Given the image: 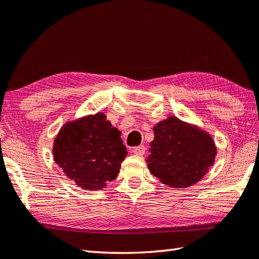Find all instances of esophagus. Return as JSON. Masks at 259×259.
<instances>
[{
  "label": "esophagus",
  "mask_w": 259,
  "mask_h": 259,
  "mask_svg": "<svg viewBox=\"0 0 259 259\" xmlns=\"http://www.w3.org/2000/svg\"><path fill=\"white\" fill-rule=\"evenodd\" d=\"M133 153L136 155H144L145 154V146L140 145V146H137V147H134Z\"/></svg>",
  "instance_id": "34e87169"
}]
</instances>
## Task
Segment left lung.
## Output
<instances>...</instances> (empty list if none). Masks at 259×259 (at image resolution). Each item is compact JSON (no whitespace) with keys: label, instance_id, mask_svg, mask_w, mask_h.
<instances>
[{"label":"left lung","instance_id":"1","mask_svg":"<svg viewBox=\"0 0 259 259\" xmlns=\"http://www.w3.org/2000/svg\"><path fill=\"white\" fill-rule=\"evenodd\" d=\"M215 155L216 147L209 134L170 116L154 126L147 166L164 185L187 188L207 173Z\"/></svg>","mask_w":259,"mask_h":259}]
</instances>
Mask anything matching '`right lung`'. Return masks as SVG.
<instances>
[{
    "mask_svg": "<svg viewBox=\"0 0 259 259\" xmlns=\"http://www.w3.org/2000/svg\"><path fill=\"white\" fill-rule=\"evenodd\" d=\"M54 161L84 190H98L114 180L126 156L121 133L104 113L67 122L54 140Z\"/></svg>",
    "mask_w": 259,
    "mask_h": 259,
    "instance_id": "obj_1",
    "label": "right lung"
}]
</instances>
